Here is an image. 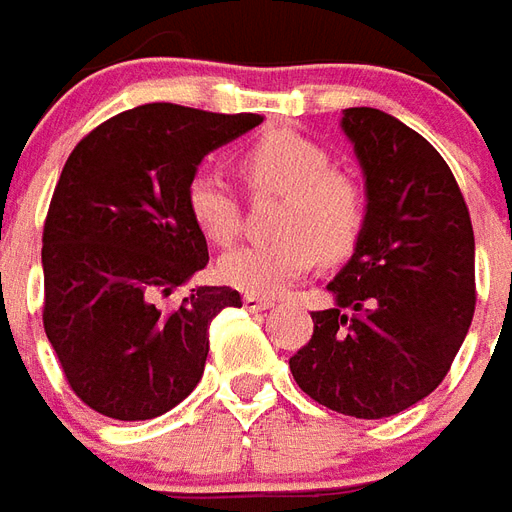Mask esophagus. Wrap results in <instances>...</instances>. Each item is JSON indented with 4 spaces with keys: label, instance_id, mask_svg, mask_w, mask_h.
Instances as JSON below:
<instances>
[{
    "label": "esophagus",
    "instance_id": "34e87169",
    "mask_svg": "<svg viewBox=\"0 0 512 512\" xmlns=\"http://www.w3.org/2000/svg\"><path fill=\"white\" fill-rule=\"evenodd\" d=\"M244 306L249 309V312H266L268 306H274V301H271V298H263V295L246 293L244 295Z\"/></svg>",
    "mask_w": 512,
    "mask_h": 512
}]
</instances>
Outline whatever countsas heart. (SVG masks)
Here are the masks:
<instances>
[{"label":"heart","instance_id":"heart-1","mask_svg":"<svg viewBox=\"0 0 512 512\" xmlns=\"http://www.w3.org/2000/svg\"><path fill=\"white\" fill-rule=\"evenodd\" d=\"M246 184L274 189L285 200L276 211L279 238L244 244L219 260V279L252 295H279L317 266L323 257L339 263L361 241L369 206L366 192L350 173L333 168L331 151L301 132L276 127L238 151ZM187 211L200 236L230 244L241 225V200L233 184L211 168L187 181Z\"/></svg>","mask_w":512,"mask_h":512}]
</instances>
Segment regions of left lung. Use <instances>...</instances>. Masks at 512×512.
I'll list each match as a JSON object with an SVG mask.
<instances>
[{"instance_id": "1", "label": "left lung", "mask_w": 512, "mask_h": 512, "mask_svg": "<svg viewBox=\"0 0 512 512\" xmlns=\"http://www.w3.org/2000/svg\"><path fill=\"white\" fill-rule=\"evenodd\" d=\"M369 217L350 263L290 358L298 388L328 410L377 420L426 399L475 314V233L448 162L377 108H347Z\"/></svg>"}]
</instances>
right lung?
Masks as SVG:
<instances>
[{"mask_svg": "<svg viewBox=\"0 0 512 512\" xmlns=\"http://www.w3.org/2000/svg\"><path fill=\"white\" fill-rule=\"evenodd\" d=\"M263 121L149 102L102 121L73 149L43 227L45 336L75 396L113 420L173 410L203 377L211 320L233 287L170 293L206 268L187 181L208 151Z\"/></svg>", "mask_w": 512, "mask_h": 512, "instance_id": "obj_1", "label": "right lung"}]
</instances>
